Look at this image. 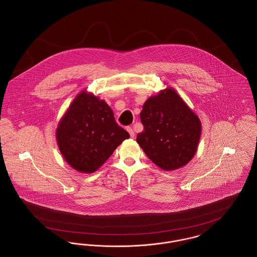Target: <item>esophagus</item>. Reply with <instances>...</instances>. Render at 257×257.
I'll list each match as a JSON object with an SVG mask.
<instances>
[{"mask_svg":"<svg viewBox=\"0 0 257 257\" xmlns=\"http://www.w3.org/2000/svg\"><path fill=\"white\" fill-rule=\"evenodd\" d=\"M127 131L129 132V134H130V137H131V138H134V130H133V128H132V127H128V128H127Z\"/></svg>","mask_w":257,"mask_h":257,"instance_id":"esophagus-1","label":"esophagus"}]
</instances>
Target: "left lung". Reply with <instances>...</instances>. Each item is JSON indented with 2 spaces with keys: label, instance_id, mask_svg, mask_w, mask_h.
I'll list each match as a JSON object with an SVG mask.
<instances>
[{
  "label": "left lung",
  "instance_id": "left-lung-1",
  "mask_svg": "<svg viewBox=\"0 0 257 257\" xmlns=\"http://www.w3.org/2000/svg\"><path fill=\"white\" fill-rule=\"evenodd\" d=\"M144 131L137 142L147 157L164 171L186 166L196 154L201 122L171 87L148 98L140 113Z\"/></svg>",
  "mask_w": 257,
  "mask_h": 257
}]
</instances>
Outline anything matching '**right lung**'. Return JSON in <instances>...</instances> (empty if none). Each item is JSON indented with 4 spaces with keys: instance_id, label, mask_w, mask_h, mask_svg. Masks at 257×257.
Wrapping results in <instances>:
<instances>
[{
    "instance_id": "1",
    "label": "right lung",
    "mask_w": 257,
    "mask_h": 257,
    "mask_svg": "<svg viewBox=\"0 0 257 257\" xmlns=\"http://www.w3.org/2000/svg\"><path fill=\"white\" fill-rule=\"evenodd\" d=\"M62 157L74 170L92 173L130 135L115 122L110 106L92 93L75 98L57 128Z\"/></svg>"
}]
</instances>
